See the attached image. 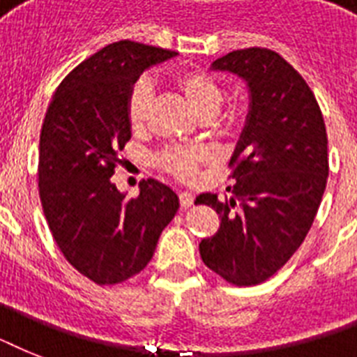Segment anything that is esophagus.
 <instances>
[{
	"label": "esophagus",
	"instance_id": "esophagus-1",
	"mask_svg": "<svg viewBox=\"0 0 357 357\" xmlns=\"http://www.w3.org/2000/svg\"><path fill=\"white\" fill-rule=\"evenodd\" d=\"M179 204H181V207H190L192 204H195V195L189 192V190L179 192Z\"/></svg>",
	"mask_w": 357,
	"mask_h": 357
}]
</instances>
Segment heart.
<instances>
[{
    "label": "heart",
    "mask_w": 357,
    "mask_h": 357,
    "mask_svg": "<svg viewBox=\"0 0 357 357\" xmlns=\"http://www.w3.org/2000/svg\"><path fill=\"white\" fill-rule=\"evenodd\" d=\"M176 91L181 92L185 102L200 119H209L217 113L224 100V89L220 81L204 70H179L172 79ZM151 105V85L148 79L135 81L126 96V114L133 128H140L148 119ZM234 122V114L226 113L215 119L217 128H226ZM213 159V153L206 146H172L162 151L159 167L174 178L190 181L196 178L202 165Z\"/></svg>",
    "instance_id": "1"
}]
</instances>
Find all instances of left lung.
<instances>
[{"mask_svg": "<svg viewBox=\"0 0 357 357\" xmlns=\"http://www.w3.org/2000/svg\"><path fill=\"white\" fill-rule=\"evenodd\" d=\"M211 68L248 83L250 111L229 161L231 196H196L220 218L200 255L226 282L246 287L276 274L315 220L330 172L326 126L304 77L272 50H237Z\"/></svg>", "mask_w": 357, "mask_h": 357, "instance_id": "8db88e82", "label": "left lung"}]
</instances>
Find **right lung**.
<instances>
[{"instance_id":"add662e5","label":"right lung","mask_w":357,"mask_h":357,"mask_svg":"<svg viewBox=\"0 0 357 357\" xmlns=\"http://www.w3.org/2000/svg\"><path fill=\"white\" fill-rule=\"evenodd\" d=\"M178 55L120 40L77 64L46 111L38 146V195L55 243L75 271L98 285L139 274L179 198L157 179H142L137 198L111 183L131 139L126 96L146 68Z\"/></svg>"}]
</instances>
